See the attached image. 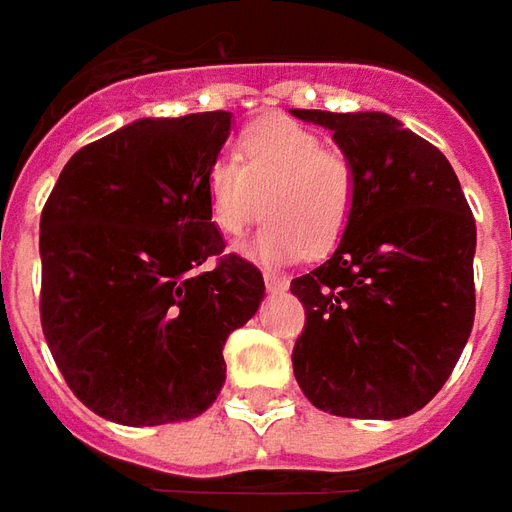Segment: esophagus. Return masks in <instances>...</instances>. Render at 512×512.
<instances>
[{
  "instance_id": "1",
  "label": "esophagus",
  "mask_w": 512,
  "mask_h": 512,
  "mask_svg": "<svg viewBox=\"0 0 512 512\" xmlns=\"http://www.w3.org/2000/svg\"><path fill=\"white\" fill-rule=\"evenodd\" d=\"M287 276H279V273H264V287L270 290V293H284L287 290Z\"/></svg>"
}]
</instances>
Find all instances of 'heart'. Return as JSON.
<instances>
[{
  "label": "heart",
  "instance_id": "b5f03b06",
  "mask_svg": "<svg viewBox=\"0 0 512 512\" xmlns=\"http://www.w3.org/2000/svg\"><path fill=\"white\" fill-rule=\"evenodd\" d=\"M231 160L205 168L202 194L208 219L222 236H239L267 214L242 248L264 264L324 256L344 239L355 214V166L346 154L296 120L262 118L236 140Z\"/></svg>",
  "mask_w": 512,
  "mask_h": 512
}]
</instances>
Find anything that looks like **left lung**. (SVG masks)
Listing matches in <instances>:
<instances>
[{
    "label": "left lung",
    "instance_id": "left-lung-1",
    "mask_svg": "<svg viewBox=\"0 0 512 512\" xmlns=\"http://www.w3.org/2000/svg\"><path fill=\"white\" fill-rule=\"evenodd\" d=\"M355 166V214L321 267L290 281L307 324L293 372L335 417L400 420L440 392L471 338L473 222L445 154L386 112L293 109Z\"/></svg>",
    "mask_w": 512,
    "mask_h": 512
}]
</instances>
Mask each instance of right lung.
Masks as SVG:
<instances>
[{
  "mask_svg": "<svg viewBox=\"0 0 512 512\" xmlns=\"http://www.w3.org/2000/svg\"><path fill=\"white\" fill-rule=\"evenodd\" d=\"M231 129L222 109L132 120L72 154L41 211V329L104 420L200 417L222 392L228 335L262 304V273L222 256L202 194Z\"/></svg>",
  "mask_w": 512,
  "mask_h": 512,
  "instance_id": "add662e5",
  "label": "right lung"
}]
</instances>
